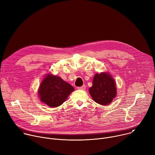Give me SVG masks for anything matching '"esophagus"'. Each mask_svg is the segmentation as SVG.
<instances>
[{
  "instance_id": "esophagus-1",
  "label": "esophagus",
  "mask_w": 155,
  "mask_h": 155,
  "mask_svg": "<svg viewBox=\"0 0 155 155\" xmlns=\"http://www.w3.org/2000/svg\"><path fill=\"white\" fill-rule=\"evenodd\" d=\"M78 90H84L86 89V86L85 85H83L81 86L80 87H77Z\"/></svg>"
}]
</instances>
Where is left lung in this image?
I'll return each instance as SVG.
<instances>
[{
    "label": "left lung",
    "instance_id": "obj_1",
    "mask_svg": "<svg viewBox=\"0 0 155 155\" xmlns=\"http://www.w3.org/2000/svg\"><path fill=\"white\" fill-rule=\"evenodd\" d=\"M89 92L94 102L103 105H108L117 96L115 80L107 73L96 74Z\"/></svg>",
    "mask_w": 155,
    "mask_h": 155
}]
</instances>
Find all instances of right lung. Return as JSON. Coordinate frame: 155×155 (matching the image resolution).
<instances>
[{
    "label": "right lung",
    "mask_w": 155,
    "mask_h": 155,
    "mask_svg": "<svg viewBox=\"0 0 155 155\" xmlns=\"http://www.w3.org/2000/svg\"><path fill=\"white\" fill-rule=\"evenodd\" d=\"M74 87L61 78L48 74L41 81L38 95L40 101L52 107L62 105Z\"/></svg>",
    "instance_id": "obj_1"
}]
</instances>
